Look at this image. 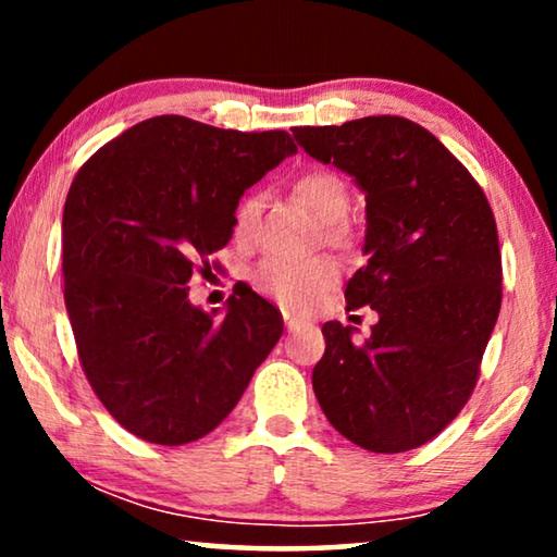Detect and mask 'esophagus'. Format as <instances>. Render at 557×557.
I'll return each instance as SVG.
<instances>
[{
	"label": "esophagus",
	"instance_id": "esophagus-1",
	"mask_svg": "<svg viewBox=\"0 0 557 557\" xmlns=\"http://www.w3.org/2000/svg\"><path fill=\"white\" fill-rule=\"evenodd\" d=\"M284 322H286V330L292 332V330H296V326H301L304 322L299 317H294V314H284Z\"/></svg>",
	"mask_w": 557,
	"mask_h": 557
}]
</instances>
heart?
<instances>
[{
	"mask_svg": "<svg viewBox=\"0 0 557 557\" xmlns=\"http://www.w3.org/2000/svg\"><path fill=\"white\" fill-rule=\"evenodd\" d=\"M292 193L301 208L311 212V218L322 223V235L326 240L339 243L345 238V220L349 210V189L345 180L332 170H309L301 172L294 180ZM256 193L243 195L233 210V235L235 240L248 243L253 238V227L258 218ZM256 286L271 299H276L281 307L301 311L309 309L319 296H324L337 281V265L332 258H309V261H281L269 258L256 271Z\"/></svg>",
	"mask_w": 557,
	"mask_h": 557,
	"instance_id": "b5f03b06",
	"label": "heart"
}]
</instances>
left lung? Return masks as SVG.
Masks as SVG:
<instances>
[{"instance_id":"1","label":"left lung","mask_w":557,"mask_h":557,"mask_svg":"<svg viewBox=\"0 0 557 557\" xmlns=\"http://www.w3.org/2000/svg\"><path fill=\"white\" fill-rule=\"evenodd\" d=\"M309 157L352 174L368 202V263L347 309L370 339L326 322L314 395L342 436L375 454L429 444L474 393L502 307L497 223L484 189L429 128L403 116L296 126Z\"/></svg>"}]
</instances>
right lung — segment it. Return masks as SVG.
Segmentation results:
<instances>
[{
  "label": "right lung",
  "instance_id": "add662e5",
  "mask_svg": "<svg viewBox=\"0 0 557 557\" xmlns=\"http://www.w3.org/2000/svg\"><path fill=\"white\" fill-rule=\"evenodd\" d=\"M286 132L154 116L103 144L63 210L65 309L103 408L149 444L218 429L284 332L246 288L223 317L189 304V278L231 240L240 195L294 154Z\"/></svg>",
  "mask_w": 557,
  "mask_h": 557
}]
</instances>
